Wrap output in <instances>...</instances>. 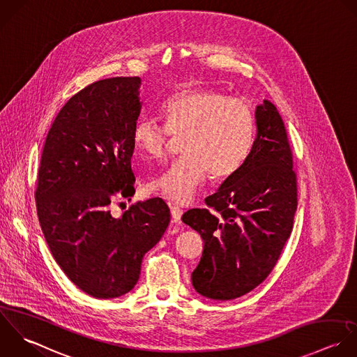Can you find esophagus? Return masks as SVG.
I'll return each instance as SVG.
<instances>
[{
    "label": "esophagus",
    "instance_id": "1",
    "mask_svg": "<svg viewBox=\"0 0 357 357\" xmlns=\"http://www.w3.org/2000/svg\"><path fill=\"white\" fill-rule=\"evenodd\" d=\"M169 208H171V217H172V220L175 221V222H178L179 220H181V217H182V210L178 207V206H174V204H171L169 206Z\"/></svg>",
    "mask_w": 357,
    "mask_h": 357
}]
</instances>
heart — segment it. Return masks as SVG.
Returning a JSON list of instances; mask_svg holds the SVG:
<instances>
[{"label": "heart", "mask_w": 357, "mask_h": 357, "mask_svg": "<svg viewBox=\"0 0 357 357\" xmlns=\"http://www.w3.org/2000/svg\"><path fill=\"white\" fill-rule=\"evenodd\" d=\"M165 128L149 119L133 126L132 142L146 158L160 160L167 153L168 136H182L181 153L146 192L176 204L195 199L207 174L214 179L234 175L253 146L256 122L252 108L214 89H186L171 96L161 108Z\"/></svg>", "instance_id": "b5f03b06"}]
</instances>
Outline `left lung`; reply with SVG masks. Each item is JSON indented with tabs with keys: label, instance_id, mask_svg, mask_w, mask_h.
I'll use <instances>...</instances> for the list:
<instances>
[{
	"label": "left lung",
	"instance_id": "obj_1",
	"mask_svg": "<svg viewBox=\"0 0 357 357\" xmlns=\"http://www.w3.org/2000/svg\"><path fill=\"white\" fill-rule=\"evenodd\" d=\"M257 135L243 165L182 221L204 242L192 273L196 292L214 301L241 298L273 271L291 236L298 207L296 174L287 129L264 100L255 112Z\"/></svg>",
	"mask_w": 357,
	"mask_h": 357
}]
</instances>
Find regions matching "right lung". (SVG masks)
Instances as JSON below:
<instances>
[{"label": "right lung", "mask_w": 357, "mask_h": 357, "mask_svg": "<svg viewBox=\"0 0 357 357\" xmlns=\"http://www.w3.org/2000/svg\"><path fill=\"white\" fill-rule=\"evenodd\" d=\"M142 79L111 77L76 93L52 122L41 154L37 215L66 277L97 299L130 292L143 256L169 224L161 199L114 217L115 197L135 195L133 126L142 111Z\"/></svg>", "instance_id": "1"}]
</instances>
